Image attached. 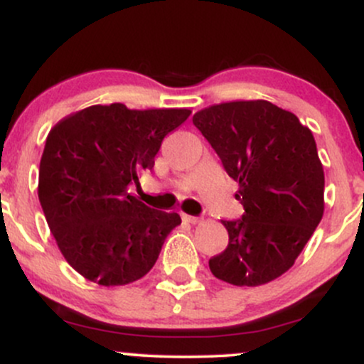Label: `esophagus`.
<instances>
[{"instance_id":"1","label":"esophagus","mask_w":364,"mask_h":364,"mask_svg":"<svg viewBox=\"0 0 364 364\" xmlns=\"http://www.w3.org/2000/svg\"><path fill=\"white\" fill-rule=\"evenodd\" d=\"M181 217H183V220H186V223H190V224H198L200 220V217H195V215H188V214H181Z\"/></svg>"}]
</instances>
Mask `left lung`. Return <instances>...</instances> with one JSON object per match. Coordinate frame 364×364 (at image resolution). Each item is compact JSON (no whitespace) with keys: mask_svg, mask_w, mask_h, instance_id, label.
I'll list each match as a JSON object with an SVG mask.
<instances>
[{"mask_svg":"<svg viewBox=\"0 0 364 364\" xmlns=\"http://www.w3.org/2000/svg\"><path fill=\"white\" fill-rule=\"evenodd\" d=\"M240 183L245 214L223 220L229 243L208 260L210 272L232 286H262L294 265L323 215V166L310 128L269 101H235L193 116Z\"/></svg>","mask_w":364,"mask_h":364,"instance_id":"1","label":"left lung"}]
</instances>
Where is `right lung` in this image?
Masks as SVG:
<instances>
[{"label":"right lung","instance_id":"add662e5","mask_svg":"<svg viewBox=\"0 0 364 364\" xmlns=\"http://www.w3.org/2000/svg\"><path fill=\"white\" fill-rule=\"evenodd\" d=\"M190 109L90 106L49 132L39 168V202L58 248L89 281L124 286L157 262L181 217L154 210L129 195L168 133Z\"/></svg>","mask_w":364,"mask_h":364}]
</instances>
